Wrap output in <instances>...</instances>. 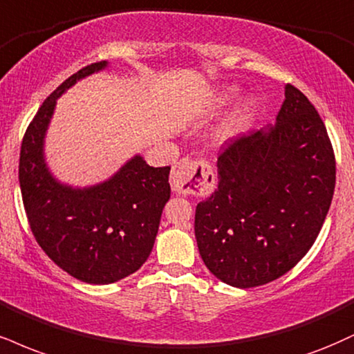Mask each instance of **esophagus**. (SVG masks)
<instances>
[{
  "label": "esophagus",
  "instance_id": "1",
  "mask_svg": "<svg viewBox=\"0 0 354 354\" xmlns=\"http://www.w3.org/2000/svg\"><path fill=\"white\" fill-rule=\"evenodd\" d=\"M169 183L174 193L206 198L216 188V176L206 160L185 158L173 166Z\"/></svg>",
  "mask_w": 354,
  "mask_h": 354
}]
</instances>
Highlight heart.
<instances>
[{
    "instance_id": "1",
    "label": "heart",
    "mask_w": 354,
    "mask_h": 354,
    "mask_svg": "<svg viewBox=\"0 0 354 354\" xmlns=\"http://www.w3.org/2000/svg\"><path fill=\"white\" fill-rule=\"evenodd\" d=\"M237 95V91L234 87H227V88H224V91H221L218 95L214 97V104L218 105V107H223V105H225V104H229V102H231L234 97ZM252 105H245L244 109H242V113H241V118L242 120H249L250 118V115H252Z\"/></svg>"
}]
</instances>
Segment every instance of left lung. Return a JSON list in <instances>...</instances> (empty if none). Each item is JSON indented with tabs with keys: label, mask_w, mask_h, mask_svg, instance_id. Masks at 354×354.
Masks as SVG:
<instances>
[{
	"label": "left lung",
	"mask_w": 354,
	"mask_h": 354,
	"mask_svg": "<svg viewBox=\"0 0 354 354\" xmlns=\"http://www.w3.org/2000/svg\"><path fill=\"white\" fill-rule=\"evenodd\" d=\"M218 178L194 216L211 274L237 288L287 274L318 237L335 191L333 147L312 102L287 84L275 125L227 143Z\"/></svg>",
	"instance_id": "obj_1"
}]
</instances>
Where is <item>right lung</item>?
Masks as SVG:
<instances>
[{"label": "right lung", "instance_id": "right-lung-1", "mask_svg": "<svg viewBox=\"0 0 354 354\" xmlns=\"http://www.w3.org/2000/svg\"><path fill=\"white\" fill-rule=\"evenodd\" d=\"M107 67L91 64L64 80L29 123L19 155V186L37 244L62 270L87 283L125 279L143 266L169 199V166L153 168L136 155L104 183L62 185L44 160V136L55 102L77 80Z\"/></svg>", "mask_w": 354, "mask_h": 354}]
</instances>
